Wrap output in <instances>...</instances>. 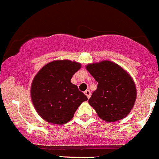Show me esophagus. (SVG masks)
Masks as SVG:
<instances>
[{
    "label": "esophagus",
    "instance_id": "obj_1",
    "mask_svg": "<svg viewBox=\"0 0 159 159\" xmlns=\"http://www.w3.org/2000/svg\"><path fill=\"white\" fill-rule=\"evenodd\" d=\"M84 93H85L86 96L87 97V98H90V94H91V93H90V90H86L85 92H84Z\"/></svg>",
    "mask_w": 159,
    "mask_h": 159
}]
</instances>
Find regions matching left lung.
Instances as JSON below:
<instances>
[{"label": "left lung", "mask_w": 159, "mask_h": 159, "mask_svg": "<svg viewBox=\"0 0 159 159\" xmlns=\"http://www.w3.org/2000/svg\"><path fill=\"white\" fill-rule=\"evenodd\" d=\"M87 69L98 83L89 103L99 117L107 122L126 117L137 97L135 84L129 74L109 61L90 64Z\"/></svg>", "instance_id": "left-lung-1"}]
</instances>
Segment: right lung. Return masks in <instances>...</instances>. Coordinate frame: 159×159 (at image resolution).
Returning <instances> with one entry per match:
<instances>
[{"instance_id": "right-lung-1", "label": "right lung", "mask_w": 159, "mask_h": 159, "mask_svg": "<svg viewBox=\"0 0 159 159\" xmlns=\"http://www.w3.org/2000/svg\"><path fill=\"white\" fill-rule=\"evenodd\" d=\"M80 64L69 60L54 61L43 66L33 79L31 87L33 104L38 114L48 122L65 124L87 96L71 83Z\"/></svg>"}]
</instances>
